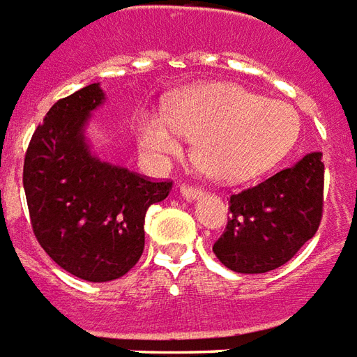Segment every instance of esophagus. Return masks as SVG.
Here are the masks:
<instances>
[{"instance_id":"34e87169","label":"esophagus","mask_w":357,"mask_h":357,"mask_svg":"<svg viewBox=\"0 0 357 357\" xmlns=\"http://www.w3.org/2000/svg\"><path fill=\"white\" fill-rule=\"evenodd\" d=\"M204 194L202 188H196V186H192V184H181V196L186 199H196L199 198Z\"/></svg>"}]
</instances>
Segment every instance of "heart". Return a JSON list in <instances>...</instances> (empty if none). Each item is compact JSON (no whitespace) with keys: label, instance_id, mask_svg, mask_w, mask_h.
Returning <instances> with one entry per match:
<instances>
[{"label":"heart","instance_id":"heart-1","mask_svg":"<svg viewBox=\"0 0 357 357\" xmlns=\"http://www.w3.org/2000/svg\"><path fill=\"white\" fill-rule=\"evenodd\" d=\"M300 128L294 107L229 82L194 88L167 113L140 119L146 150L176 153L183 134L198 138L196 155L207 173L223 181H244L264 173L287 153Z\"/></svg>","mask_w":357,"mask_h":357}]
</instances>
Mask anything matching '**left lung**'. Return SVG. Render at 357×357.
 <instances>
[{"instance_id":"left-lung-1","label":"left lung","mask_w":357,"mask_h":357,"mask_svg":"<svg viewBox=\"0 0 357 357\" xmlns=\"http://www.w3.org/2000/svg\"><path fill=\"white\" fill-rule=\"evenodd\" d=\"M323 184L325 165L319 151H313L259 184L231 194V219L213 244L217 259L248 275L290 261L319 229Z\"/></svg>"}]
</instances>
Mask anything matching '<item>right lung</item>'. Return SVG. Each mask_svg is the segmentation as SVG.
<instances>
[{"label":"right lung","instance_id":"obj_1","mask_svg":"<svg viewBox=\"0 0 357 357\" xmlns=\"http://www.w3.org/2000/svg\"><path fill=\"white\" fill-rule=\"evenodd\" d=\"M103 102L100 84L63 98L32 134L22 184L30 225L45 254L65 271L107 282L144 252L148 207L169 196L171 181H151L90 153L84 125Z\"/></svg>","mask_w":357,"mask_h":357}]
</instances>
